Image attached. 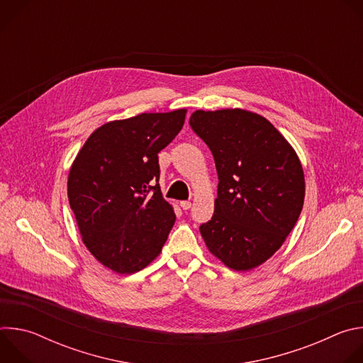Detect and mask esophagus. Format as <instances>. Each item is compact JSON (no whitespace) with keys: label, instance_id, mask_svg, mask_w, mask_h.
<instances>
[{"label":"esophagus","instance_id":"esophagus-1","mask_svg":"<svg viewBox=\"0 0 363 363\" xmlns=\"http://www.w3.org/2000/svg\"><path fill=\"white\" fill-rule=\"evenodd\" d=\"M179 205H181V208H182V210H185V211L191 208V202H189V201H181V202H179Z\"/></svg>","mask_w":363,"mask_h":363}]
</instances>
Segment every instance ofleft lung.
I'll return each mask as SVG.
<instances>
[{"label": "left lung", "mask_w": 363, "mask_h": 363, "mask_svg": "<svg viewBox=\"0 0 363 363\" xmlns=\"http://www.w3.org/2000/svg\"><path fill=\"white\" fill-rule=\"evenodd\" d=\"M189 125L213 152L218 174L214 216L199 227L206 247L237 272L263 264L303 208L297 153L266 118L248 111H195Z\"/></svg>", "instance_id": "1"}]
</instances>
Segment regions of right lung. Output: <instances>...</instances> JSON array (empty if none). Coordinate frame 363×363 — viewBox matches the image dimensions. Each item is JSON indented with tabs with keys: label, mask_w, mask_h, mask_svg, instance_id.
<instances>
[{
	"label": "right lung",
	"mask_w": 363,
	"mask_h": 363,
	"mask_svg": "<svg viewBox=\"0 0 363 363\" xmlns=\"http://www.w3.org/2000/svg\"><path fill=\"white\" fill-rule=\"evenodd\" d=\"M185 115L178 109L105 123L70 168L67 195L83 242L116 273L146 267L174 227V208L158 184V153L179 133Z\"/></svg>",
	"instance_id": "add662e5"
}]
</instances>
